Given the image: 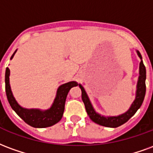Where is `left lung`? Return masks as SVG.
<instances>
[{"label":"left lung","mask_w":153,"mask_h":153,"mask_svg":"<svg viewBox=\"0 0 153 153\" xmlns=\"http://www.w3.org/2000/svg\"><path fill=\"white\" fill-rule=\"evenodd\" d=\"M137 53L140 58L141 62L139 63V76L138 83H137L135 100L132 102L129 110L123 114L119 115L117 117H103V116H101L99 113H97L94 111L85 89L81 84H79V87L81 88V99L84 102L86 112H87L88 116L90 117V119L94 123L99 124L102 126L116 128V127L120 126L121 125L126 123V121H129L130 118L135 114L137 110L141 107L143 102V100H144L146 93V68L145 66L143 63L141 53H139V51H137Z\"/></svg>","instance_id":"8db88e82"}]
</instances>
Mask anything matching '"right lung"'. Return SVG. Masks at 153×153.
I'll use <instances>...</instances> for the list:
<instances>
[{"mask_svg": "<svg viewBox=\"0 0 153 153\" xmlns=\"http://www.w3.org/2000/svg\"><path fill=\"white\" fill-rule=\"evenodd\" d=\"M11 56L10 59H13L14 53ZM5 92L7 96L8 101L12 109L16 112L20 117L23 119L27 124L35 128H45L51 126L54 124L58 123L62 119L64 106H65L66 98L71 88L77 86L78 84L76 81H70L68 83L60 85L58 90L57 94L51 108L48 110L41 111L40 109H27L23 108L19 105L17 101L15 100L13 94L11 91L10 85V69L6 68L5 70Z\"/></svg>", "mask_w": 153, "mask_h": 153, "instance_id": "1", "label": "right lung"}]
</instances>
